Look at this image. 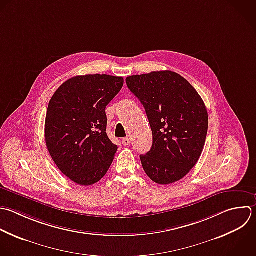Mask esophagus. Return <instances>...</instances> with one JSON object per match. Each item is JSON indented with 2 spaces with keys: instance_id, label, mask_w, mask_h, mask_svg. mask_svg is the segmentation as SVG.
Returning a JSON list of instances; mask_svg holds the SVG:
<instances>
[{
  "instance_id": "1",
  "label": "esophagus",
  "mask_w": 256,
  "mask_h": 256,
  "mask_svg": "<svg viewBox=\"0 0 256 256\" xmlns=\"http://www.w3.org/2000/svg\"><path fill=\"white\" fill-rule=\"evenodd\" d=\"M130 143H131V140H130L129 138H123V139H122V144H123L124 146L130 145Z\"/></svg>"
}]
</instances>
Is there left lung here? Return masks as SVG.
I'll return each instance as SVG.
<instances>
[{"instance_id": "8db88e82", "label": "left lung", "mask_w": 256, "mask_h": 256, "mask_svg": "<svg viewBox=\"0 0 256 256\" xmlns=\"http://www.w3.org/2000/svg\"><path fill=\"white\" fill-rule=\"evenodd\" d=\"M145 108L153 135L152 148L140 155L148 177L161 185L182 179L202 153L208 113L202 98L182 76L158 71L126 78Z\"/></svg>"}]
</instances>
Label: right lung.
Wrapping results in <instances>:
<instances>
[{
    "label": "right lung",
    "instance_id": "1",
    "mask_svg": "<svg viewBox=\"0 0 256 256\" xmlns=\"http://www.w3.org/2000/svg\"><path fill=\"white\" fill-rule=\"evenodd\" d=\"M122 77L76 76L63 83L51 98L45 122L49 153L73 182L89 186L109 170L117 145L109 139L106 106L120 92Z\"/></svg>",
    "mask_w": 256,
    "mask_h": 256
}]
</instances>
